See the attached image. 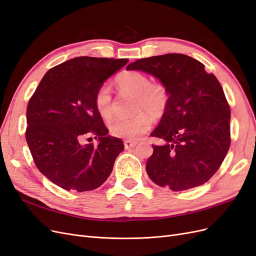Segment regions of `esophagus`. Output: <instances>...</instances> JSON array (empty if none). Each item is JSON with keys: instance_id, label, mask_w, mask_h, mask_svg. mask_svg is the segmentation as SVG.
Instances as JSON below:
<instances>
[{"instance_id": "esophagus-1", "label": "esophagus", "mask_w": 256, "mask_h": 256, "mask_svg": "<svg viewBox=\"0 0 256 256\" xmlns=\"http://www.w3.org/2000/svg\"><path fill=\"white\" fill-rule=\"evenodd\" d=\"M124 145H125V148L126 150H129V148H134V147L136 145V143L134 142V141L125 140V142H124Z\"/></svg>"}]
</instances>
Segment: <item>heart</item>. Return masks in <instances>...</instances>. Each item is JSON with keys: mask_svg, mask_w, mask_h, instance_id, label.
<instances>
[{"mask_svg": "<svg viewBox=\"0 0 256 256\" xmlns=\"http://www.w3.org/2000/svg\"><path fill=\"white\" fill-rule=\"evenodd\" d=\"M115 83L122 92L136 96L134 111L138 113L129 118L112 120L109 124V131L116 138L138 140L152 126L150 114L154 118H160L166 113L170 104V92L164 83H152L150 76L140 72H124L116 76ZM94 104L102 118H112L113 100L108 85L104 84L97 88Z\"/></svg>", "mask_w": 256, "mask_h": 256, "instance_id": "b5f03b06", "label": "heart"}]
</instances>
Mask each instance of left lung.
<instances>
[{
  "mask_svg": "<svg viewBox=\"0 0 256 256\" xmlns=\"http://www.w3.org/2000/svg\"><path fill=\"white\" fill-rule=\"evenodd\" d=\"M127 70H140L164 83L170 104L152 136L146 172L160 187L173 191L196 188L218 171L230 148V110L219 81L200 62L184 54L138 60Z\"/></svg>",
  "mask_w": 256,
  "mask_h": 256,
  "instance_id": "left-lung-1",
  "label": "left lung"
}]
</instances>
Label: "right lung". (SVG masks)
I'll return each instance as SVG.
<instances>
[{"label": "right lung", "mask_w": 256, "mask_h": 256, "mask_svg": "<svg viewBox=\"0 0 256 256\" xmlns=\"http://www.w3.org/2000/svg\"><path fill=\"white\" fill-rule=\"evenodd\" d=\"M128 62L90 56L66 60L46 72L30 99L28 148L37 168L58 187L90 191L110 176L124 143L108 134L94 95ZM92 134L98 138L97 146L84 143Z\"/></svg>", "instance_id": "1"}]
</instances>
